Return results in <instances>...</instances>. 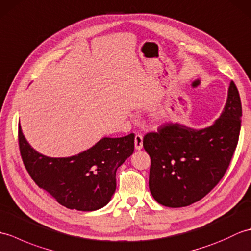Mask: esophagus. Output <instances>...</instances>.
Masks as SVG:
<instances>
[{"instance_id": "1", "label": "esophagus", "mask_w": 251, "mask_h": 251, "mask_svg": "<svg viewBox=\"0 0 251 251\" xmlns=\"http://www.w3.org/2000/svg\"><path fill=\"white\" fill-rule=\"evenodd\" d=\"M143 147V138L141 135H136L135 137V149L136 150H141Z\"/></svg>"}]
</instances>
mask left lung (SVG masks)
I'll use <instances>...</instances> for the list:
<instances>
[{
  "instance_id": "left-lung-1",
  "label": "left lung",
  "mask_w": 251,
  "mask_h": 251,
  "mask_svg": "<svg viewBox=\"0 0 251 251\" xmlns=\"http://www.w3.org/2000/svg\"><path fill=\"white\" fill-rule=\"evenodd\" d=\"M242 102L232 81L220 117L202 129L170 123L149 132L143 148L151 157L149 188L158 204L185 207L201 200L225 176L241 131Z\"/></svg>"
}]
</instances>
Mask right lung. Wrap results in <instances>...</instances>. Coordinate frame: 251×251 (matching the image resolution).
Here are the masks:
<instances>
[{
  "label": "right lung",
  "instance_id": "obj_1",
  "mask_svg": "<svg viewBox=\"0 0 251 251\" xmlns=\"http://www.w3.org/2000/svg\"><path fill=\"white\" fill-rule=\"evenodd\" d=\"M19 149L34 182L69 209L93 211L105 206L116 189V170L134 153L135 135L104 137L88 150L70 157L36 152L19 125Z\"/></svg>",
  "mask_w": 251,
  "mask_h": 251
}]
</instances>
